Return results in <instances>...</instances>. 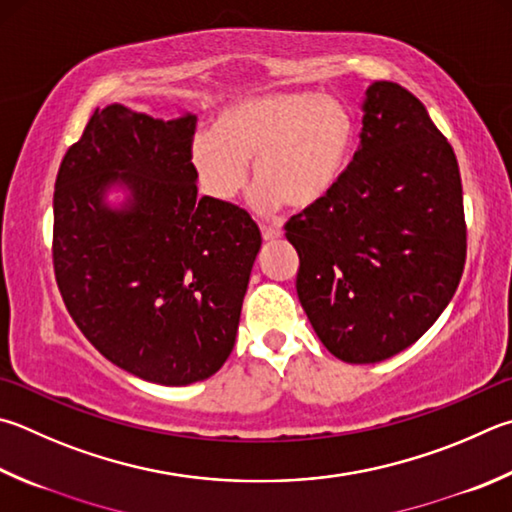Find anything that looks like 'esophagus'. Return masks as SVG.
I'll list each match as a JSON object with an SVG mask.
<instances>
[{
  "label": "esophagus",
  "mask_w": 512,
  "mask_h": 512,
  "mask_svg": "<svg viewBox=\"0 0 512 512\" xmlns=\"http://www.w3.org/2000/svg\"><path fill=\"white\" fill-rule=\"evenodd\" d=\"M262 237L266 241H275V239L282 237V230L275 228V226H262Z\"/></svg>",
  "instance_id": "1"
}]
</instances>
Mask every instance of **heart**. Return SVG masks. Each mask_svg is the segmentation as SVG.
<instances>
[{"label":"heart","mask_w":512,"mask_h":512,"mask_svg":"<svg viewBox=\"0 0 512 512\" xmlns=\"http://www.w3.org/2000/svg\"><path fill=\"white\" fill-rule=\"evenodd\" d=\"M356 123L342 102L315 94H271L226 107L212 134L192 141L190 161L212 199L232 201L253 164L255 206L295 212L327 201L349 170Z\"/></svg>","instance_id":"heart-1"}]
</instances>
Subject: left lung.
<instances>
[{
  "label": "left lung",
  "instance_id": "left-lung-1",
  "mask_svg": "<svg viewBox=\"0 0 512 512\" xmlns=\"http://www.w3.org/2000/svg\"><path fill=\"white\" fill-rule=\"evenodd\" d=\"M360 147L327 201L286 221L297 297L333 356L367 365L432 327L466 266L457 156L412 91L380 80Z\"/></svg>",
  "mask_w": 512,
  "mask_h": 512
}]
</instances>
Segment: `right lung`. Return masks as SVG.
I'll use <instances>...</instances> for the list:
<instances>
[{
    "instance_id": "add662e5",
    "label": "right lung",
    "mask_w": 512,
    "mask_h": 512,
    "mask_svg": "<svg viewBox=\"0 0 512 512\" xmlns=\"http://www.w3.org/2000/svg\"><path fill=\"white\" fill-rule=\"evenodd\" d=\"M197 116L96 109L60 163L53 271L73 322L102 356L159 385L210 378L228 360L262 246L246 210L199 197ZM125 184L111 211L104 192Z\"/></svg>"
}]
</instances>
